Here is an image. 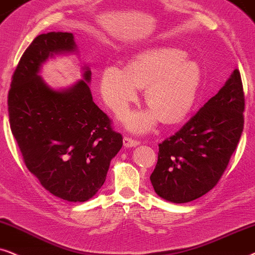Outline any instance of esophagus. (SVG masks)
Segmentation results:
<instances>
[{
  "label": "esophagus",
  "mask_w": 255,
  "mask_h": 255,
  "mask_svg": "<svg viewBox=\"0 0 255 255\" xmlns=\"http://www.w3.org/2000/svg\"><path fill=\"white\" fill-rule=\"evenodd\" d=\"M137 144H140V142H138L137 140H134V138L128 137V136L124 137V145L126 148L135 147V145H137Z\"/></svg>",
  "instance_id": "1"
}]
</instances>
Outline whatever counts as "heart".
I'll return each instance as SVG.
<instances>
[{
    "label": "heart",
    "instance_id": "obj_1",
    "mask_svg": "<svg viewBox=\"0 0 255 255\" xmlns=\"http://www.w3.org/2000/svg\"><path fill=\"white\" fill-rule=\"evenodd\" d=\"M202 80L198 64L185 58L175 47H152L131 57L125 69L107 66L101 74V94L115 113H122L144 88L150 110L126 115L128 129L143 133L157 121L172 125L182 121L195 105Z\"/></svg>",
    "mask_w": 255,
    "mask_h": 255
}]
</instances>
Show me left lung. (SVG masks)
Wrapping results in <instances>:
<instances>
[{
  "label": "left lung",
  "mask_w": 255,
  "mask_h": 255,
  "mask_svg": "<svg viewBox=\"0 0 255 255\" xmlns=\"http://www.w3.org/2000/svg\"><path fill=\"white\" fill-rule=\"evenodd\" d=\"M245 96L234 70L222 90L177 133L158 144L150 175L155 192L171 203H188L215 188L244 129Z\"/></svg>",
  "instance_id": "obj_1"
}]
</instances>
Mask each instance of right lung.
<instances>
[{"instance_id":"1","label":"right lung","mask_w":255,"mask_h":255,"mask_svg":"<svg viewBox=\"0 0 255 255\" xmlns=\"http://www.w3.org/2000/svg\"><path fill=\"white\" fill-rule=\"evenodd\" d=\"M76 50L71 32L37 36L19 59L8 93L10 129L28 170L52 195L69 202L92 198L106 181L122 135L94 104L91 71L69 90L54 91L38 76L53 53Z\"/></svg>"}]
</instances>
